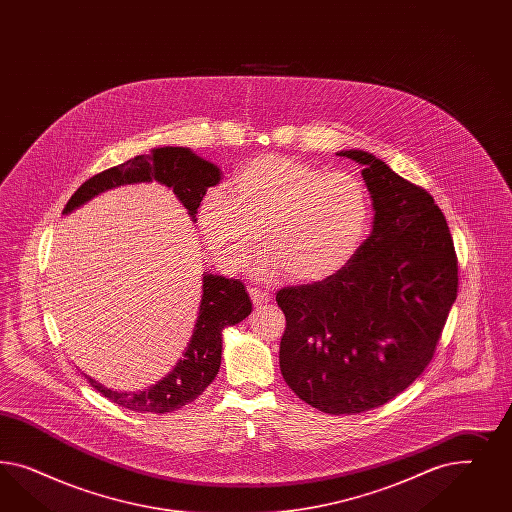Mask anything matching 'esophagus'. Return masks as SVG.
I'll list each match as a JSON object with an SVG mask.
<instances>
[{
  "label": "esophagus",
  "mask_w": 512,
  "mask_h": 512,
  "mask_svg": "<svg viewBox=\"0 0 512 512\" xmlns=\"http://www.w3.org/2000/svg\"><path fill=\"white\" fill-rule=\"evenodd\" d=\"M249 296H251L255 308H261V306L268 304V302L272 300V295H270V293H264L261 289H249Z\"/></svg>",
  "instance_id": "obj_1"
}]
</instances>
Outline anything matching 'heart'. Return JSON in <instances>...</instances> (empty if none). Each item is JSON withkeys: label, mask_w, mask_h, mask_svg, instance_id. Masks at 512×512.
<instances>
[{"label": "heart", "mask_w": 512, "mask_h": 512, "mask_svg": "<svg viewBox=\"0 0 512 512\" xmlns=\"http://www.w3.org/2000/svg\"><path fill=\"white\" fill-rule=\"evenodd\" d=\"M372 223V197L351 172H326L285 155H261L236 174L233 195L204 193L199 225L217 263L240 270L264 234L255 272L315 283L351 263Z\"/></svg>", "instance_id": "heart-1"}]
</instances>
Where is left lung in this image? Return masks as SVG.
<instances>
[{
  "mask_svg": "<svg viewBox=\"0 0 512 512\" xmlns=\"http://www.w3.org/2000/svg\"><path fill=\"white\" fill-rule=\"evenodd\" d=\"M338 155L364 167L372 234L334 276L278 291L287 319L279 368L302 402L353 415L392 400L430 364L458 293V261L426 189L368 152Z\"/></svg>",
  "mask_w": 512,
  "mask_h": 512,
  "instance_id": "left-lung-1",
  "label": "left lung"
}]
</instances>
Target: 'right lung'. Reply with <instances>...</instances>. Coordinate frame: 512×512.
I'll use <instances>...</instances> for the list:
<instances>
[{
	"label": "right lung",
	"instance_id": "right-lung-1",
	"mask_svg": "<svg viewBox=\"0 0 512 512\" xmlns=\"http://www.w3.org/2000/svg\"><path fill=\"white\" fill-rule=\"evenodd\" d=\"M159 182L171 187L187 214L197 221V210L208 187L216 186L221 172L214 163L193 154L189 148L163 146L152 154L137 155L118 167L99 172L86 180L65 204L63 214L73 212L95 195L112 187ZM251 313V300L240 279L217 274H202V298L193 336L184 357L161 381L139 392H122L103 387L86 375L97 392L110 402L137 413H171L182 405L197 400L219 372L221 364V332L225 326L238 325Z\"/></svg>",
	"mask_w": 512,
	"mask_h": 512
}]
</instances>
